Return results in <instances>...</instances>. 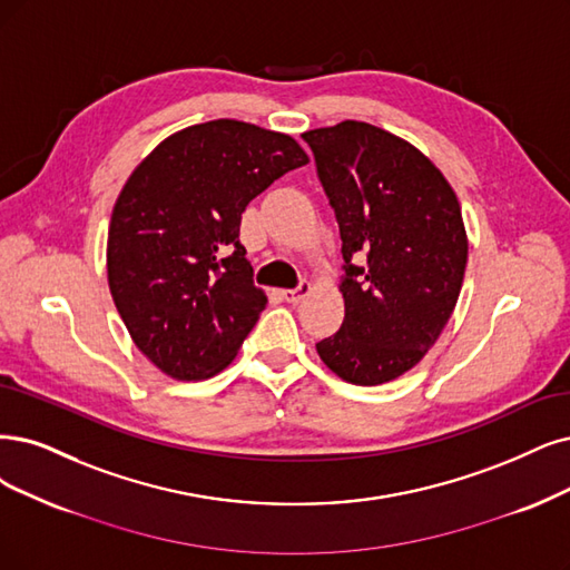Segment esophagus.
Listing matches in <instances>:
<instances>
[{"label":"esophagus","mask_w":570,"mask_h":570,"mask_svg":"<svg viewBox=\"0 0 570 570\" xmlns=\"http://www.w3.org/2000/svg\"><path fill=\"white\" fill-rule=\"evenodd\" d=\"M309 291H312V286L307 284V282H301V286L298 288H286L282 296H284V301L286 303H291V305H298L305 296H309Z\"/></svg>","instance_id":"esophagus-1"}]
</instances>
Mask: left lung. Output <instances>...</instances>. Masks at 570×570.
I'll return each instance as SVG.
<instances>
[{"label": "left lung", "instance_id": "1", "mask_svg": "<svg viewBox=\"0 0 570 570\" xmlns=\"http://www.w3.org/2000/svg\"><path fill=\"white\" fill-rule=\"evenodd\" d=\"M303 138L345 261V320L317 352L352 385L390 383L423 360L455 309L468 265L458 197L415 145L373 124L345 119Z\"/></svg>", "mask_w": 570, "mask_h": 570}]
</instances>
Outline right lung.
<instances>
[{"instance_id":"right-lung-1","label":"right lung","mask_w":570,"mask_h":570,"mask_svg":"<svg viewBox=\"0 0 570 570\" xmlns=\"http://www.w3.org/2000/svg\"><path fill=\"white\" fill-rule=\"evenodd\" d=\"M309 161L286 134L237 119L164 138L124 183L108 229V284L136 347L176 381L235 360L267 296L239 242L248 202Z\"/></svg>"}]
</instances>
